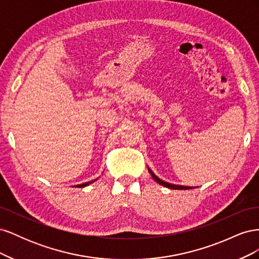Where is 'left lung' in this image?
Listing matches in <instances>:
<instances>
[{"label":"left lung","instance_id":"left-lung-1","mask_svg":"<svg viewBox=\"0 0 259 259\" xmlns=\"http://www.w3.org/2000/svg\"><path fill=\"white\" fill-rule=\"evenodd\" d=\"M149 171H150V174H151V176H152V178L155 180L156 183L158 184H160V185H162V186H164V187H166V188H169V189H177V190H188V189H191L192 187H186V186H179V185H173V184H168V183H165L164 182V180H162V179H160L159 177H156L153 173H152V170L149 168Z\"/></svg>","mask_w":259,"mask_h":259}]
</instances>
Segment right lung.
<instances>
[{
    "mask_svg": "<svg viewBox=\"0 0 259 259\" xmlns=\"http://www.w3.org/2000/svg\"><path fill=\"white\" fill-rule=\"evenodd\" d=\"M95 180H97V179H95ZM95 180H93V182H89V183H85V184H81V185H77V186H75V187H79V188H82V187H86V186H89L90 184H92V183H94V182H95Z\"/></svg>",
    "mask_w": 259,
    "mask_h": 259,
    "instance_id": "right-lung-1",
    "label": "right lung"
}]
</instances>
